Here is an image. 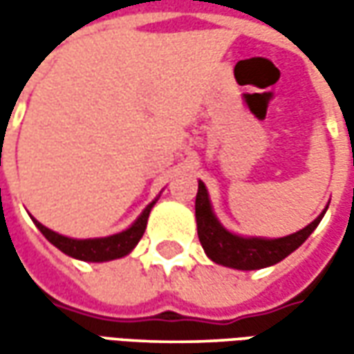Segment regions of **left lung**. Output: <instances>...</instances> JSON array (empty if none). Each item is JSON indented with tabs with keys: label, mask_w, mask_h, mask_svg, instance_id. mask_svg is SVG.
I'll return each instance as SVG.
<instances>
[{
	"label": "left lung",
	"mask_w": 354,
	"mask_h": 354,
	"mask_svg": "<svg viewBox=\"0 0 354 354\" xmlns=\"http://www.w3.org/2000/svg\"><path fill=\"white\" fill-rule=\"evenodd\" d=\"M327 211V209H325ZM325 211L307 225L306 228L293 232L283 238H258V236H238L234 232L226 230L214 216L209 201V191L203 181H198L197 198H195V216H197L198 240L203 250L216 264L234 268V270H260L281 262L286 256L297 250L309 234L317 228Z\"/></svg>",
	"instance_id": "left-lung-1"
}]
</instances>
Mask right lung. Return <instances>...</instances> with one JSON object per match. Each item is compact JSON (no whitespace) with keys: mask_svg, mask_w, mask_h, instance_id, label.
Wrapping results in <instances>:
<instances>
[{"mask_svg":"<svg viewBox=\"0 0 354 354\" xmlns=\"http://www.w3.org/2000/svg\"><path fill=\"white\" fill-rule=\"evenodd\" d=\"M156 201L149 203L143 209L142 214L138 216V221L129 228L106 238H84V240H78V238L62 236L59 232H53L50 228L41 225L39 221H35V218L33 221L37 228L43 232V236L47 238L53 246H57L59 250L64 252L66 256H73L76 260H84V262H108V260H116V258H122V256H128L129 252L136 248V244L140 242V238L145 232L149 211L156 205Z\"/></svg>","mask_w":354,"mask_h":354,"instance_id":"add662e5","label":"right lung"}]
</instances>
